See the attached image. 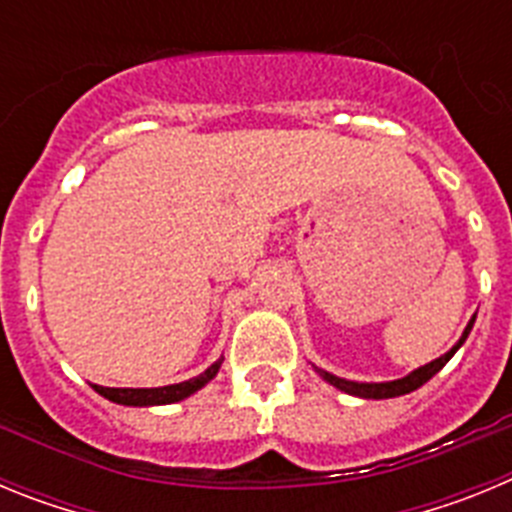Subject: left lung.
<instances>
[{"instance_id": "1", "label": "left lung", "mask_w": 512, "mask_h": 512, "mask_svg": "<svg viewBox=\"0 0 512 512\" xmlns=\"http://www.w3.org/2000/svg\"><path fill=\"white\" fill-rule=\"evenodd\" d=\"M474 318H477V315H472V320L467 323V328H464L461 338L449 348V351H446V354L438 356V359H433V361H428V364L418 366V369H413L408 377H402V379H392V382H354V379H343V377H336V374L325 372V369H320V366H315V364H312V369H315V372H318L325 382L333 384L336 390L346 392V395L361 397V400H390V397L410 395V392H415L418 387H423V384L428 382L433 374L441 372L443 366L449 364L451 356H454L456 351L464 346V341L469 338V330H472V325H474Z\"/></svg>"}]
</instances>
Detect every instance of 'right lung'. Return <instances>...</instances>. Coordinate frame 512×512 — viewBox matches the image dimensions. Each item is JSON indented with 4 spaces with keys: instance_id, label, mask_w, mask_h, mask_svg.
<instances>
[{
    "instance_id": "right-lung-1",
    "label": "right lung",
    "mask_w": 512,
    "mask_h": 512,
    "mask_svg": "<svg viewBox=\"0 0 512 512\" xmlns=\"http://www.w3.org/2000/svg\"><path fill=\"white\" fill-rule=\"evenodd\" d=\"M220 366H223V356H220L215 364L207 366L205 372L187 379V382L166 384V387H151V390H117V387H99V384H92V387L110 402H117V405H128V408H153V405H171V402L187 400L189 395L202 390L210 379L217 377Z\"/></svg>"
}]
</instances>
